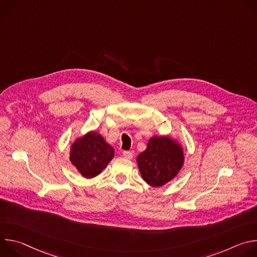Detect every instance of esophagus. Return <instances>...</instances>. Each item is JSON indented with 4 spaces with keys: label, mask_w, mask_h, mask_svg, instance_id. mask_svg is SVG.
Listing matches in <instances>:
<instances>
[{
    "label": "esophagus",
    "mask_w": 257,
    "mask_h": 257,
    "mask_svg": "<svg viewBox=\"0 0 257 257\" xmlns=\"http://www.w3.org/2000/svg\"><path fill=\"white\" fill-rule=\"evenodd\" d=\"M123 156H124V158H126L128 160H131L133 158V154L131 152H124Z\"/></svg>",
    "instance_id": "34e87169"
}]
</instances>
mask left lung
<instances>
[{
	"label": "left lung",
	"mask_w": 257,
	"mask_h": 257,
	"mask_svg": "<svg viewBox=\"0 0 257 257\" xmlns=\"http://www.w3.org/2000/svg\"><path fill=\"white\" fill-rule=\"evenodd\" d=\"M182 144L170 136H153L136 162L142 179L153 187H161L173 180L184 165Z\"/></svg>",
	"instance_id": "obj_1"
}]
</instances>
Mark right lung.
I'll return each mask as SVG.
<instances>
[{
    "instance_id": "right-lung-1",
    "label": "right lung",
    "mask_w": 257,
    "mask_h": 257,
    "mask_svg": "<svg viewBox=\"0 0 257 257\" xmlns=\"http://www.w3.org/2000/svg\"><path fill=\"white\" fill-rule=\"evenodd\" d=\"M71 164L86 179L101 173L115 156L113 146L95 131H89L74 140L70 146Z\"/></svg>"
}]
</instances>
